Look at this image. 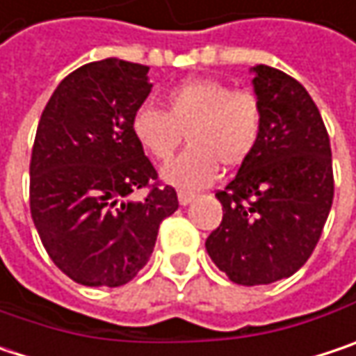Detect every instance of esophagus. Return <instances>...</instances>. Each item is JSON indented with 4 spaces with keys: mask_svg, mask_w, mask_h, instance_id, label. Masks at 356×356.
I'll use <instances>...</instances> for the list:
<instances>
[{
    "mask_svg": "<svg viewBox=\"0 0 356 356\" xmlns=\"http://www.w3.org/2000/svg\"><path fill=\"white\" fill-rule=\"evenodd\" d=\"M192 200H194V192H186V191L178 192V202H180L182 207L191 204Z\"/></svg>",
    "mask_w": 356,
    "mask_h": 356,
    "instance_id": "34e87169",
    "label": "esophagus"
}]
</instances>
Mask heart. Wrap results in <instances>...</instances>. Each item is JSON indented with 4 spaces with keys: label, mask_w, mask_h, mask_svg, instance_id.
Here are the masks:
<instances>
[{
    "label": "heart",
    "mask_w": 356,
    "mask_h": 356,
    "mask_svg": "<svg viewBox=\"0 0 356 356\" xmlns=\"http://www.w3.org/2000/svg\"><path fill=\"white\" fill-rule=\"evenodd\" d=\"M264 127V107L249 89H233L218 79H186L165 92L164 111L140 107L131 131L143 152L165 164L186 136L188 149L162 176L178 188H202L218 174L233 170L257 147Z\"/></svg>",
    "instance_id": "obj_1"
}]
</instances>
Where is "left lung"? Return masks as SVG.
Wrapping results in <instances>:
<instances>
[{
    "label": "left lung",
    "mask_w": 356,
    "mask_h": 356,
    "mask_svg": "<svg viewBox=\"0 0 356 356\" xmlns=\"http://www.w3.org/2000/svg\"><path fill=\"white\" fill-rule=\"evenodd\" d=\"M264 127L237 176L216 192L222 220L207 239L215 266L239 286L290 277L312 255L334 198L330 140L316 103L290 74L257 64Z\"/></svg>",
    "instance_id": "obj_1"
}]
</instances>
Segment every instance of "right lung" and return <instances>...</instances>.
<instances>
[{
    "mask_svg": "<svg viewBox=\"0 0 356 356\" xmlns=\"http://www.w3.org/2000/svg\"><path fill=\"white\" fill-rule=\"evenodd\" d=\"M147 66L105 58L70 72L40 117L30 160V213L46 253L83 286L117 288L147 264L172 186L131 131L147 99ZM147 188L134 201L131 194Z\"/></svg>",
    "mask_w": 356,
    "mask_h": 356,
    "instance_id": "obj_1",
    "label": "right lung"
}]
</instances>
